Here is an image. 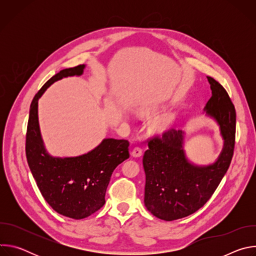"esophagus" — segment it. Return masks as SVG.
I'll return each mask as SVG.
<instances>
[{
	"label": "esophagus",
	"mask_w": 256,
	"mask_h": 256,
	"mask_svg": "<svg viewBox=\"0 0 256 256\" xmlns=\"http://www.w3.org/2000/svg\"><path fill=\"white\" fill-rule=\"evenodd\" d=\"M132 157H140L142 155V149L140 147H134L132 152Z\"/></svg>",
	"instance_id": "34e87169"
}]
</instances>
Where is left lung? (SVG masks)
I'll return each instance as SVG.
<instances>
[{
	"mask_svg": "<svg viewBox=\"0 0 256 256\" xmlns=\"http://www.w3.org/2000/svg\"><path fill=\"white\" fill-rule=\"evenodd\" d=\"M212 97L204 112L220 126L224 138L223 150L212 164L190 163L184 150V132L169 128L149 140L142 165L146 173L144 206L164 221L188 216L210 198L226 174L235 147L236 112L225 88L206 77Z\"/></svg>",
	"mask_w": 256,
	"mask_h": 256,
	"instance_id": "8db88e82",
	"label": "left lung"
}]
</instances>
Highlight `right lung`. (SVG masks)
Segmentation results:
<instances>
[{
  "mask_svg": "<svg viewBox=\"0 0 256 256\" xmlns=\"http://www.w3.org/2000/svg\"><path fill=\"white\" fill-rule=\"evenodd\" d=\"M85 64L62 70L34 96L26 134V158L42 196L58 214L80 220L105 204V192L114 170L130 157L128 140L104 138L87 154L52 157L44 144L38 124V99L56 81L81 76Z\"/></svg>",
  "mask_w": 256,
  "mask_h": 256,
  "instance_id": "1",
  "label": "right lung"
}]
</instances>
